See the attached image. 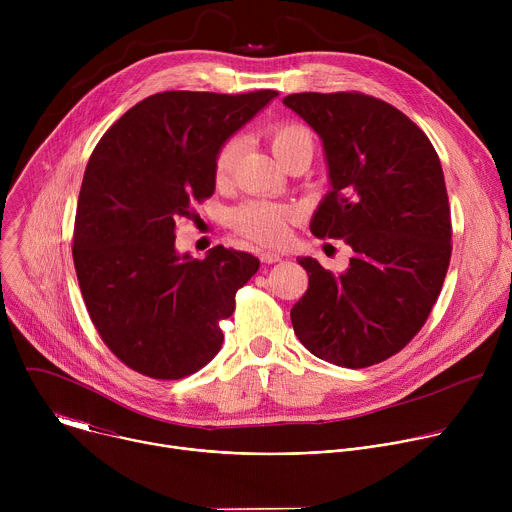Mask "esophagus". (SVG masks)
Wrapping results in <instances>:
<instances>
[{
  "instance_id": "obj_1",
  "label": "esophagus",
  "mask_w": 512,
  "mask_h": 512,
  "mask_svg": "<svg viewBox=\"0 0 512 512\" xmlns=\"http://www.w3.org/2000/svg\"><path fill=\"white\" fill-rule=\"evenodd\" d=\"M259 259H261V263H265V265H271V263H277V261H281V255H279V253H275V251H263V253L259 255Z\"/></svg>"
}]
</instances>
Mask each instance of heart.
I'll return each instance as SVG.
<instances>
[{"instance_id":"1","label":"heart","mask_w":512,"mask_h":512,"mask_svg":"<svg viewBox=\"0 0 512 512\" xmlns=\"http://www.w3.org/2000/svg\"><path fill=\"white\" fill-rule=\"evenodd\" d=\"M265 137L273 156L281 166H285L291 158L296 156L314 154L316 135L308 125L300 121H291V119L275 121L267 125ZM235 162H237V143L225 141L214 156L216 184H225L231 178ZM289 221H291V210L277 204L261 202V200L245 202L231 212V227L243 237L257 241L261 245H281L287 239Z\"/></svg>"}]
</instances>
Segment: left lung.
Returning a JSON list of instances; mask_svg holds the SVG:
<instances>
[{
  "mask_svg": "<svg viewBox=\"0 0 512 512\" xmlns=\"http://www.w3.org/2000/svg\"><path fill=\"white\" fill-rule=\"evenodd\" d=\"M283 103L322 137L328 160L332 190L310 231L352 249L340 275L298 257L310 279L291 324L314 356L371 367L413 340L442 291L452 257L442 164L427 135L377 97L294 93Z\"/></svg>",
  "mask_w": 512,
  "mask_h": 512,
  "instance_id": "left-lung-1",
  "label": "left lung"
}]
</instances>
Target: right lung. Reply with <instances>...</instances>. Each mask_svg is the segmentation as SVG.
I'll use <instances>...</instances> for the list:
<instances>
[{"label":"right lung","mask_w":512,"mask_h":512,"mask_svg":"<svg viewBox=\"0 0 512 512\" xmlns=\"http://www.w3.org/2000/svg\"><path fill=\"white\" fill-rule=\"evenodd\" d=\"M273 97L156 93L121 115L91 154L72 259L101 340L131 371L176 381L221 350V320L259 259L223 245L204 259L180 257L176 221L212 196L218 148Z\"/></svg>","instance_id":"add662e5"}]
</instances>
